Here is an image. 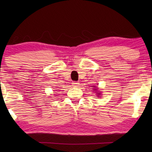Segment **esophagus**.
Segmentation results:
<instances>
[{"mask_svg":"<svg viewBox=\"0 0 152 152\" xmlns=\"http://www.w3.org/2000/svg\"><path fill=\"white\" fill-rule=\"evenodd\" d=\"M72 84L73 86H75V87H77L78 85H79V83L78 82H72Z\"/></svg>","mask_w":152,"mask_h":152,"instance_id":"esophagus-1","label":"esophagus"}]
</instances>
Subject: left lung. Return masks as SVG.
I'll use <instances>...</instances> for the list:
<instances>
[{"mask_svg":"<svg viewBox=\"0 0 152 152\" xmlns=\"http://www.w3.org/2000/svg\"><path fill=\"white\" fill-rule=\"evenodd\" d=\"M99 94H100V93H99Z\"/></svg>","mask_w":152,"mask_h":152,"instance_id":"left-lung-1","label":"left lung"}]
</instances>
